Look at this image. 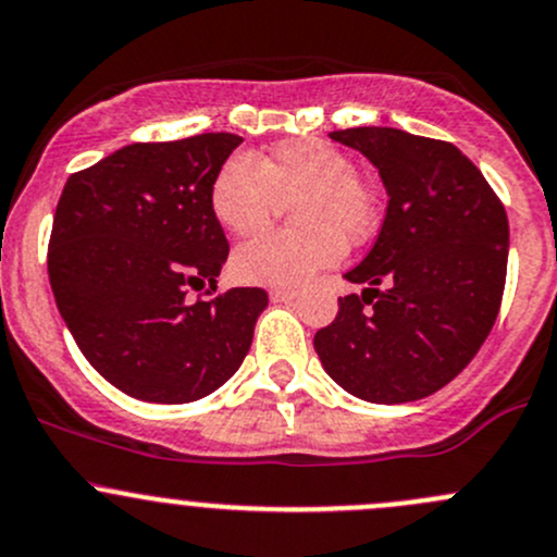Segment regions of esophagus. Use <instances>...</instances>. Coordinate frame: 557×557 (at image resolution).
<instances>
[{"label": "esophagus", "mask_w": 557, "mask_h": 557, "mask_svg": "<svg viewBox=\"0 0 557 557\" xmlns=\"http://www.w3.org/2000/svg\"><path fill=\"white\" fill-rule=\"evenodd\" d=\"M268 297H271L273 302H289V300H295L297 292L295 289H271L268 292Z\"/></svg>", "instance_id": "obj_1"}]
</instances>
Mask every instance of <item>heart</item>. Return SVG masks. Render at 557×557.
Masks as SVG:
<instances>
[{
  "label": "heart",
  "instance_id": "heart-1",
  "mask_svg": "<svg viewBox=\"0 0 557 557\" xmlns=\"http://www.w3.org/2000/svg\"><path fill=\"white\" fill-rule=\"evenodd\" d=\"M281 200H295L292 216L300 231L268 233L238 246L231 273L240 284H306L346 255V240L362 244L381 222L377 193L357 174L351 154L324 139L281 141L262 163L233 154L209 193L211 214L231 236L265 231Z\"/></svg>",
  "mask_w": 557,
  "mask_h": 557
}]
</instances>
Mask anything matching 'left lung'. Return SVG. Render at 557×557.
Wrapping results in <instances>:
<instances>
[{
	"label": "left lung",
	"mask_w": 557,
	"mask_h": 557,
	"mask_svg": "<svg viewBox=\"0 0 557 557\" xmlns=\"http://www.w3.org/2000/svg\"><path fill=\"white\" fill-rule=\"evenodd\" d=\"M381 174L388 206L362 284L317 332L326 375L354 397L403 405L448 386L480 351L507 278L509 222L478 165L448 141L399 128L332 131Z\"/></svg>",
	"instance_id": "1"
}]
</instances>
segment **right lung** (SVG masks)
Listing matches in <instances>:
<instances>
[{
    "mask_svg": "<svg viewBox=\"0 0 557 557\" xmlns=\"http://www.w3.org/2000/svg\"><path fill=\"white\" fill-rule=\"evenodd\" d=\"M236 134L128 145L69 176L55 206L48 276L83 357L141 403H195L249 354L268 295L238 286L187 300L227 260L209 206Z\"/></svg>",
    "mask_w": 557,
    "mask_h": 557,
    "instance_id": "1",
    "label": "right lung"
}]
</instances>
